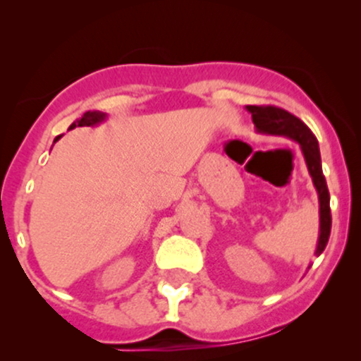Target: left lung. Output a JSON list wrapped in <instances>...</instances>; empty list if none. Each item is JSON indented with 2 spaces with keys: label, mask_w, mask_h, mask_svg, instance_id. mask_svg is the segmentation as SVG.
I'll list each match as a JSON object with an SVG mask.
<instances>
[{
  "label": "left lung",
  "mask_w": 361,
  "mask_h": 361,
  "mask_svg": "<svg viewBox=\"0 0 361 361\" xmlns=\"http://www.w3.org/2000/svg\"><path fill=\"white\" fill-rule=\"evenodd\" d=\"M246 110L252 117V123L258 134L264 135H280L290 140H295L302 149L305 164H307L309 175L316 186L319 197V239L314 255L319 256L324 251L331 234V209H329V190H327L324 173L321 166V152L319 144L312 130L292 115L290 111L279 109V106H256L247 105Z\"/></svg>",
  "instance_id": "8db88e82"
}]
</instances>
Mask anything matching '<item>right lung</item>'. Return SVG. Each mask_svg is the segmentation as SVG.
<instances>
[{"instance_id":"right-lung-1","label":"right lung","mask_w":361,"mask_h":361,"mask_svg":"<svg viewBox=\"0 0 361 361\" xmlns=\"http://www.w3.org/2000/svg\"><path fill=\"white\" fill-rule=\"evenodd\" d=\"M106 120V114H103V111H98V110H93V111H86L85 115H82L81 118H78L76 122L71 123V127L69 128H76V127H94L98 126V123L105 122ZM61 139V135H57L56 139H54V142H57V140Z\"/></svg>"}]
</instances>
